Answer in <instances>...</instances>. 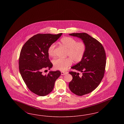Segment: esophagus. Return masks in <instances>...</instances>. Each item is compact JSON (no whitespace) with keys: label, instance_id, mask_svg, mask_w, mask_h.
Returning <instances> with one entry per match:
<instances>
[{"label":"esophagus","instance_id":"1","mask_svg":"<svg viewBox=\"0 0 124 124\" xmlns=\"http://www.w3.org/2000/svg\"><path fill=\"white\" fill-rule=\"evenodd\" d=\"M67 73L66 72H64V71H61V75H64L65 74H66Z\"/></svg>","mask_w":124,"mask_h":124}]
</instances>
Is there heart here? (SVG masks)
<instances>
[{
    "mask_svg": "<svg viewBox=\"0 0 124 124\" xmlns=\"http://www.w3.org/2000/svg\"><path fill=\"white\" fill-rule=\"evenodd\" d=\"M61 44L67 49V56L69 57L56 58L53 61L54 67L60 71H66L72 64V60L75 62H79L82 60L86 51V46L84 42H77L73 38L65 37L60 39ZM55 44H51L47 49V52L50 56L55 55Z\"/></svg>",
    "mask_w": 124,
    "mask_h": 124,
    "instance_id": "b5f03b06",
    "label": "heart"
}]
</instances>
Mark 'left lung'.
<instances>
[{
    "mask_svg": "<svg viewBox=\"0 0 124 124\" xmlns=\"http://www.w3.org/2000/svg\"><path fill=\"white\" fill-rule=\"evenodd\" d=\"M70 35L81 39L86 46L82 60L71 68L82 72L71 71L72 79L69 84L71 92L78 96L91 93L100 85L103 79L106 65V54L100 42L86 33H73Z\"/></svg>",
    "mask_w": 124,
    "mask_h": 124,
    "instance_id": "left-lung-1",
    "label": "left lung"
}]
</instances>
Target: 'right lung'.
I'll list each match as a JSON object with an SVG mask.
<instances>
[{
  "instance_id": "1",
  "label": "right lung",
  "mask_w": 124,
  "mask_h": 124,
  "mask_svg": "<svg viewBox=\"0 0 124 124\" xmlns=\"http://www.w3.org/2000/svg\"><path fill=\"white\" fill-rule=\"evenodd\" d=\"M62 34H37L26 42L21 49L18 61L19 72L28 88L39 96L50 93L61 74L59 71H50L44 75L42 71L53 67L47 49Z\"/></svg>"
}]
</instances>
